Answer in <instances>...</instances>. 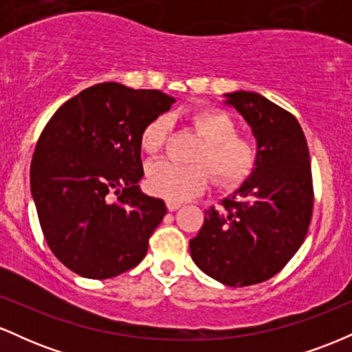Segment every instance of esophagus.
<instances>
[{
	"label": "esophagus",
	"mask_w": 352,
	"mask_h": 352,
	"mask_svg": "<svg viewBox=\"0 0 352 352\" xmlns=\"http://www.w3.org/2000/svg\"><path fill=\"white\" fill-rule=\"evenodd\" d=\"M182 207V204H179V201H167V208L170 210V212H175V210H179Z\"/></svg>",
	"instance_id": "obj_1"
}]
</instances>
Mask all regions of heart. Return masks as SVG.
<instances>
[{
    "instance_id": "heart-1",
    "label": "heart",
    "mask_w": 352,
    "mask_h": 352,
    "mask_svg": "<svg viewBox=\"0 0 352 352\" xmlns=\"http://www.w3.org/2000/svg\"><path fill=\"white\" fill-rule=\"evenodd\" d=\"M188 124L204 137L193 157V165H179L159 160L147 167V185L155 195L170 201H184L199 195L208 187L212 171L217 185L223 188L240 187L254 172L258 159L256 145L238 135V124L221 109H204L188 116ZM170 122L165 116L153 117L140 132V148L147 155L162 152Z\"/></svg>"
}]
</instances>
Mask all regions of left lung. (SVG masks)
Instances as JSON below:
<instances>
[{"label":"left lung","instance_id":"obj_1","mask_svg":"<svg viewBox=\"0 0 352 352\" xmlns=\"http://www.w3.org/2000/svg\"><path fill=\"white\" fill-rule=\"evenodd\" d=\"M252 125L256 167L241 188L205 210L190 254L204 273L227 286H250L280 273L300 250L313 217L308 144L292 112L256 92L227 94Z\"/></svg>","mask_w":352,"mask_h":352}]
</instances>
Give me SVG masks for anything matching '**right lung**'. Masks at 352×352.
<instances>
[{
    "instance_id": "1",
    "label": "right lung",
    "mask_w": 352,
    "mask_h": 352,
    "mask_svg": "<svg viewBox=\"0 0 352 352\" xmlns=\"http://www.w3.org/2000/svg\"><path fill=\"white\" fill-rule=\"evenodd\" d=\"M173 98L102 82L52 114L31 162V193L44 240L71 272L107 280L144 260L164 200L137 187L140 132Z\"/></svg>"
}]
</instances>
